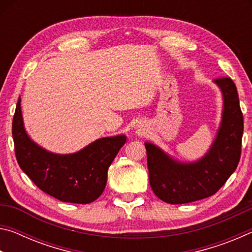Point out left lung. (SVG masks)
<instances>
[{
    "instance_id": "left-lung-1",
    "label": "left lung",
    "mask_w": 252,
    "mask_h": 252,
    "mask_svg": "<svg viewBox=\"0 0 252 252\" xmlns=\"http://www.w3.org/2000/svg\"><path fill=\"white\" fill-rule=\"evenodd\" d=\"M223 94L222 123L208 155L194 163L174 162L159 148L147 149L149 181L153 192L170 204L189 203L210 197L237 169L241 156L244 116L236 84L229 76L217 78Z\"/></svg>"
}]
</instances>
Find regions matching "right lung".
Segmentation results:
<instances>
[{"mask_svg": "<svg viewBox=\"0 0 252 252\" xmlns=\"http://www.w3.org/2000/svg\"><path fill=\"white\" fill-rule=\"evenodd\" d=\"M20 168L39 189L62 202L90 203L103 192L108 169L126 143L125 135L102 138L78 153L58 156L32 142L23 126L21 99L12 122Z\"/></svg>", "mask_w": 252, "mask_h": 252, "instance_id": "1", "label": "right lung"}]
</instances>
